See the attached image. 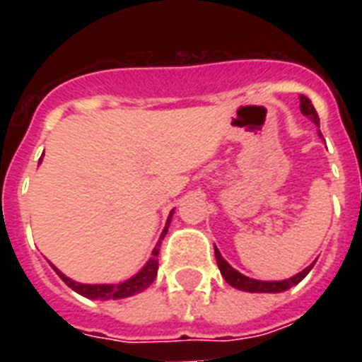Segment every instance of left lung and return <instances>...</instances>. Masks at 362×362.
Returning <instances> with one entry per match:
<instances>
[{
	"label": "left lung",
	"mask_w": 362,
	"mask_h": 362,
	"mask_svg": "<svg viewBox=\"0 0 362 362\" xmlns=\"http://www.w3.org/2000/svg\"><path fill=\"white\" fill-rule=\"evenodd\" d=\"M300 110H303L304 116H308L310 120L314 122L315 125H320V116L315 112L314 105L310 101L306 95H300ZM214 253H216V261H218V267H220L221 276L226 278V281L229 286L237 287V289H242V291H250V293H281L287 291L289 287L297 286L298 281L303 280L304 276L308 274L314 263L306 267L303 272H298L297 276H293L289 280H281V281H261V280H253V278H247V276L240 274L238 270H235L231 264L227 263L226 259L221 257V253L218 252V247L214 246Z\"/></svg>",
	"instance_id": "1"
}]
</instances>
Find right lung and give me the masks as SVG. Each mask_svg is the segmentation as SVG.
<instances>
[{
  "label": "right lung",
  "instance_id": "right-lung-1",
  "mask_svg": "<svg viewBox=\"0 0 362 362\" xmlns=\"http://www.w3.org/2000/svg\"><path fill=\"white\" fill-rule=\"evenodd\" d=\"M169 221H167V227H165L163 233H161V237H159L158 246L153 247L152 257H150V261L144 264V269H142L139 274H135L133 278H129L127 281H122V284H116V286H107V284H101V286H86V284H76V281H73L71 278H67L65 274H62V272H59L56 267H54V270L58 272L59 278H62V280H64L65 284H67V286L73 289V291L81 293L82 297H86V298H101V300H109V298L131 297V295H135V293L144 291V289H146V287L150 286L153 280H156V276H158L159 246H161V240H163L165 235H167V229H169Z\"/></svg>",
  "mask_w": 362,
  "mask_h": 362
}]
</instances>
